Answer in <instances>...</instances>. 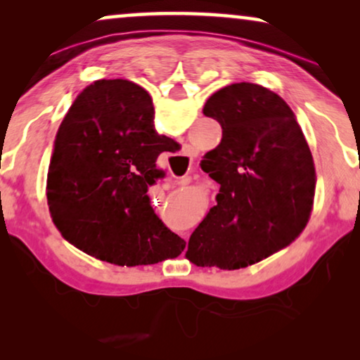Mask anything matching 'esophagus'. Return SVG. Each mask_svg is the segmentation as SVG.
Returning <instances> with one entry per match:
<instances>
[{
    "label": "esophagus",
    "mask_w": 360,
    "mask_h": 360,
    "mask_svg": "<svg viewBox=\"0 0 360 360\" xmlns=\"http://www.w3.org/2000/svg\"><path fill=\"white\" fill-rule=\"evenodd\" d=\"M190 181V176L188 175H184V176H180V179H176V180H174V181H169V185L167 186H174V185H186Z\"/></svg>",
    "instance_id": "obj_1"
}]
</instances>
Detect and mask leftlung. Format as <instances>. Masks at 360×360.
Listing matches in <instances>:
<instances>
[{"label":"left lung","instance_id":"1","mask_svg":"<svg viewBox=\"0 0 360 360\" xmlns=\"http://www.w3.org/2000/svg\"><path fill=\"white\" fill-rule=\"evenodd\" d=\"M203 115L223 127L201 169L219 184L216 205L188 240L198 267H248L287 248L311 216L316 170L297 116L257 83L213 93Z\"/></svg>","mask_w":360,"mask_h":360}]
</instances>
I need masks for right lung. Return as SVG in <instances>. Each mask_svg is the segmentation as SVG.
<instances>
[{
    "label": "right lung",
    "instance_id": "1",
    "mask_svg": "<svg viewBox=\"0 0 360 360\" xmlns=\"http://www.w3.org/2000/svg\"><path fill=\"white\" fill-rule=\"evenodd\" d=\"M175 142L154 129V105L129 80H96L68 108L47 172V205L68 243L116 265L175 259L185 240L150 206L155 162Z\"/></svg>",
    "mask_w": 360,
    "mask_h": 360
}]
</instances>
